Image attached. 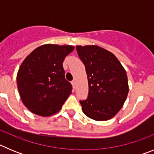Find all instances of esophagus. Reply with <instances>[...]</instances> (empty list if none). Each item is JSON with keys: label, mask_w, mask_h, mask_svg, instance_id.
I'll list each match as a JSON object with an SVG mask.
<instances>
[{"label": "esophagus", "mask_w": 154, "mask_h": 154, "mask_svg": "<svg viewBox=\"0 0 154 154\" xmlns=\"http://www.w3.org/2000/svg\"><path fill=\"white\" fill-rule=\"evenodd\" d=\"M72 85L73 88H74V89H75V80L72 81Z\"/></svg>", "instance_id": "1"}]
</instances>
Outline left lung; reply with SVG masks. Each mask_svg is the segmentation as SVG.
Here are the masks:
<instances>
[{
    "mask_svg": "<svg viewBox=\"0 0 154 154\" xmlns=\"http://www.w3.org/2000/svg\"><path fill=\"white\" fill-rule=\"evenodd\" d=\"M85 65L89 94L81 100L82 109L88 117L97 121L110 119L123 107L128 92L127 75L112 52L97 45L76 46Z\"/></svg>",
    "mask_w": 154,
    "mask_h": 154,
    "instance_id": "8db88e82",
    "label": "left lung"
}]
</instances>
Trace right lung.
<instances>
[{
  "mask_svg": "<svg viewBox=\"0 0 154 154\" xmlns=\"http://www.w3.org/2000/svg\"><path fill=\"white\" fill-rule=\"evenodd\" d=\"M73 50L72 45H43L23 61L17 75V89L31 112L49 116L61 109L72 89L65 79L62 63Z\"/></svg>",
  "mask_w": 154,
  "mask_h": 154,
  "instance_id": "obj_1",
  "label": "right lung"
}]
</instances>
